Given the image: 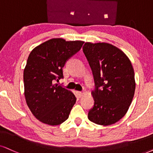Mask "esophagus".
I'll list each match as a JSON object with an SVG mask.
<instances>
[{
  "mask_svg": "<svg viewBox=\"0 0 153 153\" xmlns=\"http://www.w3.org/2000/svg\"><path fill=\"white\" fill-rule=\"evenodd\" d=\"M78 96L80 97H82L83 94H84V92H78Z\"/></svg>",
  "mask_w": 153,
  "mask_h": 153,
  "instance_id": "1",
  "label": "esophagus"
}]
</instances>
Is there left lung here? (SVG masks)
<instances>
[{
	"label": "left lung",
	"mask_w": 153,
	"mask_h": 153,
	"mask_svg": "<svg viewBox=\"0 0 153 153\" xmlns=\"http://www.w3.org/2000/svg\"><path fill=\"white\" fill-rule=\"evenodd\" d=\"M92 69L95 89L90 121L109 126L124 117L134 95L136 82L132 64L126 54L108 43L86 42L82 47Z\"/></svg>",
	"instance_id": "obj_1"
}]
</instances>
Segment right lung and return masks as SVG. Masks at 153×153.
Masks as SVG:
<instances>
[{
    "label": "right lung",
    "instance_id": "right-lung-1",
    "mask_svg": "<svg viewBox=\"0 0 153 153\" xmlns=\"http://www.w3.org/2000/svg\"><path fill=\"white\" fill-rule=\"evenodd\" d=\"M83 44L51 39L29 55L23 75L25 97L30 111L41 122L57 126L68 118L76 97L71 91L54 82L63 78V66Z\"/></svg>",
    "mask_w": 153,
    "mask_h": 153
}]
</instances>
